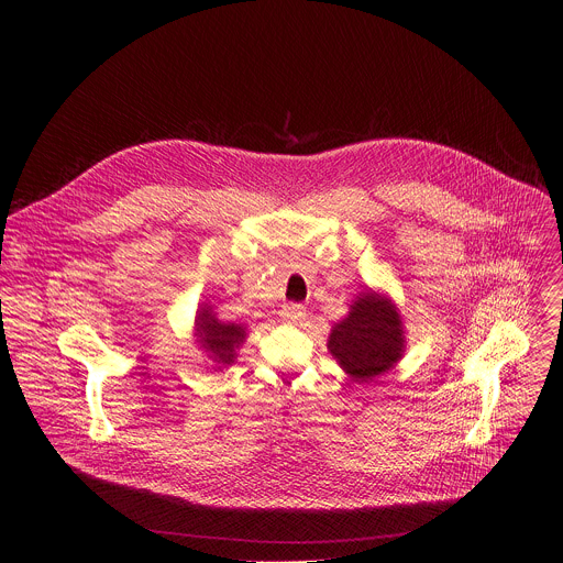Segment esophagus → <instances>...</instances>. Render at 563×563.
Segmentation results:
<instances>
[{"label": "esophagus", "instance_id": "esophagus-1", "mask_svg": "<svg viewBox=\"0 0 563 563\" xmlns=\"http://www.w3.org/2000/svg\"><path fill=\"white\" fill-rule=\"evenodd\" d=\"M280 316L285 323H300V320L305 318V307L298 302H287V305H283Z\"/></svg>", "mask_w": 563, "mask_h": 563}]
</instances>
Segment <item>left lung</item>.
Returning <instances> with one entry per match:
<instances>
[{
  "label": "left lung",
  "mask_w": 563,
  "mask_h": 563,
  "mask_svg": "<svg viewBox=\"0 0 563 563\" xmlns=\"http://www.w3.org/2000/svg\"><path fill=\"white\" fill-rule=\"evenodd\" d=\"M404 318L391 296L365 287L334 323L328 350L341 369L356 383H372L406 354Z\"/></svg>",
  "instance_id": "obj_1"
}]
</instances>
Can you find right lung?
Returning <instances> with one entry per match:
<instances>
[{
    "label": "right lung",
    "mask_w": 563,
    "mask_h": 563,
    "mask_svg": "<svg viewBox=\"0 0 563 563\" xmlns=\"http://www.w3.org/2000/svg\"><path fill=\"white\" fill-rule=\"evenodd\" d=\"M194 336L200 350L211 361L213 369H224L235 363L238 350L247 339V325L243 323H224L213 311L211 305L202 302L196 311Z\"/></svg>",
    "instance_id": "add662e5"
}]
</instances>
